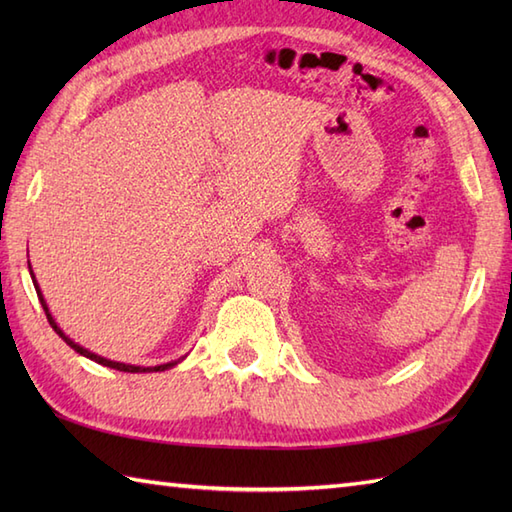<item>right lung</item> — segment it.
Wrapping results in <instances>:
<instances>
[{"label": "right lung", "instance_id": "add662e5", "mask_svg": "<svg viewBox=\"0 0 512 512\" xmlns=\"http://www.w3.org/2000/svg\"><path fill=\"white\" fill-rule=\"evenodd\" d=\"M30 275H32V270H30ZM32 279H35V275H32ZM32 284H35V290H37V297H39V301H41V306H43V312H46V317H48V323L52 325V330L57 332L61 339L68 343L74 352H79L81 356H85V358H90V361H94V363H99V365H105V367H112V369H118V372H129V374H140V372H165V369H169V367H173V365H178L180 361H173V363H165V365H156V367H140V365H125V363H116V361H110V358H103V356H99V354H94V352H90V350H85V347H81L79 343H74L70 336H65V332L59 328L57 325V321L52 319V314H50V310H48V303H46V299H43V295H41V290H39V286H37V279L32 281Z\"/></svg>", "mask_w": 512, "mask_h": 512}]
</instances>
